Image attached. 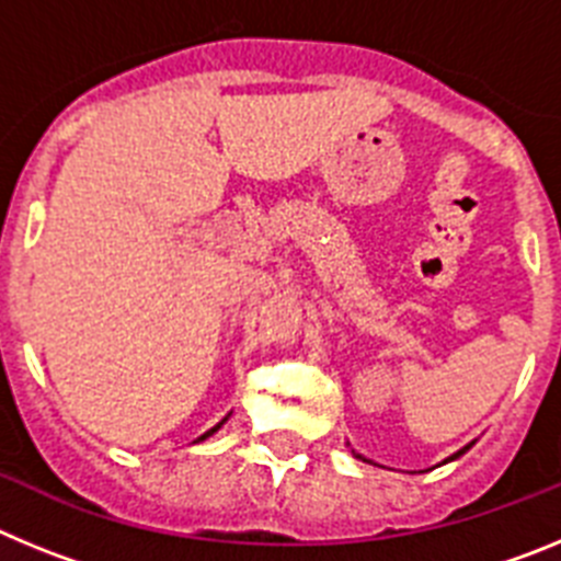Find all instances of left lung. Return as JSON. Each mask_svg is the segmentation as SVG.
<instances>
[{
	"label": "left lung",
	"mask_w": 561,
	"mask_h": 561,
	"mask_svg": "<svg viewBox=\"0 0 561 561\" xmlns=\"http://www.w3.org/2000/svg\"><path fill=\"white\" fill-rule=\"evenodd\" d=\"M466 449H469V447H466ZM466 449H460V453H455V455H453V458H458V455H463V453H466ZM359 458H362V455H359ZM453 458H449V460H453Z\"/></svg>",
	"instance_id": "obj_1"
}]
</instances>
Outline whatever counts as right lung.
Masks as SVG:
<instances>
[{
  "label": "right lung",
  "mask_w": 561,
  "mask_h": 561,
  "mask_svg": "<svg viewBox=\"0 0 561 561\" xmlns=\"http://www.w3.org/2000/svg\"><path fill=\"white\" fill-rule=\"evenodd\" d=\"M225 421H227V419H225ZM225 421H221V424H225ZM221 424H216V427H213V430H207V433H205V435H202V438H199V440L210 438V435H213V433H216V430H219V427H221Z\"/></svg>",
  "instance_id": "obj_1"
}]
</instances>
